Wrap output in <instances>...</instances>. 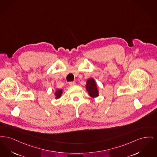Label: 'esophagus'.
I'll use <instances>...</instances> for the list:
<instances>
[{
	"label": "esophagus",
	"instance_id": "34e87169",
	"mask_svg": "<svg viewBox=\"0 0 157 157\" xmlns=\"http://www.w3.org/2000/svg\"><path fill=\"white\" fill-rule=\"evenodd\" d=\"M75 82H69V85L70 86H73L74 85H75Z\"/></svg>",
	"mask_w": 157,
	"mask_h": 157
}]
</instances>
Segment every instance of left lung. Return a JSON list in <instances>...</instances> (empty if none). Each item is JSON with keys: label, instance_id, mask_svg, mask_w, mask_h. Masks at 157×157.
Returning <instances> with one entry per match:
<instances>
[{"label": "left lung", "instance_id": "8db88e82", "mask_svg": "<svg viewBox=\"0 0 157 157\" xmlns=\"http://www.w3.org/2000/svg\"><path fill=\"white\" fill-rule=\"evenodd\" d=\"M86 89L89 92V95L91 97H96L98 96V91L94 79L90 78L87 81Z\"/></svg>", "mask_w": 157, "mask_h": 157}]
</instances>
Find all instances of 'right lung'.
<instances>
[{
    "label": "right lung",
    "instance_id": "1",
    "mask_svg": "<svg viewBox=\"0 0 157 157\" xmlns=\"http://www.w3.org/2000/svg\"><path fill=\"white\" fill-rule=\"evenodd\" d=\"M62 94V90H56V93H55V96H56V98H60Z\"/></svg>",
    "mask_w": 157,
    "mask_h": 157
}]
</instances>
